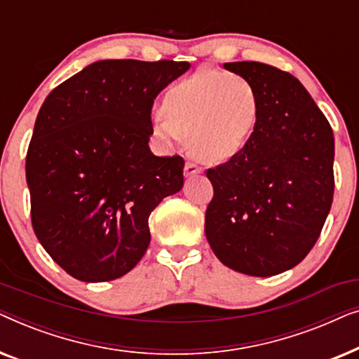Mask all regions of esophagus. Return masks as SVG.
I'll use <instances>...</instances> for the list:
<instances>
[{"mask_svg": "<svg viewBox=\"0 0 359 359\" xmlns=\"http://www.w3.org/2000/svg\"><path fill=\"white\" fill-rule=\"evenodd\" d=\"M203 173V168L201 166H198L196 163H191V161H188V163L184 165V176H196V175H201Z\"/></svg>", "mask_w": 359, "mask_h": 359, "instance_id": "34e87169", "label": "esophagus"}]
</instances>
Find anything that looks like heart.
<instances>
[{"label":"heart","mask_w":359,"mask_h":359,"mask_svg":"<svg viewBox=\"0 0 359 359\" xmlns=\"http://www.w3.org/2000/svg\"><path fill=\"white\" fill-rule=\"evenodd\" d=\"M258 116L259 96L252 81L203 68L166 90L151 127L165 142L189 137L194 155L222 163L247 147Z\"/></svg>","instance_id":"1"}]
</instances>
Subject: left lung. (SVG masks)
<instances>
[{
	"label": "left lung",
	"mask_w": 359,
	"mask_h": 359,
	"mask_svg": "<svg viewBox=\"0 0 359 359\" xmlns=\"http://www.w3.org/2000/svg\"><path fill=\"white\" fill-rule=\"evenodd\" d=\"M253 83L259 116L248 144L205 171L214 198L205 237L233 271L268 278L302 262L333 201L332 127L301 81L259 62L224 63Z\"/></svg>",
	"instance_id": "8db88e82"
}]
</instances>
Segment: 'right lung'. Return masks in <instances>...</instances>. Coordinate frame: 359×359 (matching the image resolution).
I'll use <instances>...</instances> for the list:
<instances>
[{
    "mask_svg": "<svg viewBox=\"0 0 359 359\" xmlns=\"http://www.w3.org/2000/svg\"><path fill=\"white\" fill-rule=\"evenodd\" d=\"M189 67L100 60L43 101L26 156L31 219L70 276L112 281L145 255L151 210L184 183L181 156L151 154V106Z\"/></svg>",
    "mask_w": 359,
    "mask_h": 359,
    "instance_id": "1",
    "label": "right lung"
}]
</instances>
